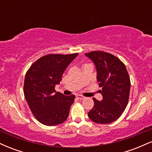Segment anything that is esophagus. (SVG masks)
<instances>
[{
  "mask_svg": "<svg viewBox=\"0 0 152 152\" xmlns=\"http://www.w3.org/2000/svg\"><path fill=\"white\" fill-rule=\"evenodd\" d=\"M76 98H77L78 99H80V100H81V99H84L85 97L83 96H81V95H77L76 96Z\"/></svg>",
  "mask_w": 152,
  "mask_h": 152,
  "instance_id": "obj_1",
  "label": "esophagus"
}]
</instances>
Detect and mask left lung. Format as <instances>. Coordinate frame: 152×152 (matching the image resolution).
Masks as SVG:
<instances>
[{"instance_id": "left-lung-1", "label": "left lung", "mask_w": 152, "mask_h": 152, "mask_svg": "<svg viewBox=\"0 0 152 152\" xmlns=\"http://www.w3.org/2000/svg\"><path fill=\"white\" fill-rule=\"evenodd\" d=\"M94 63L103 99H93L94 106L88 112L91 121L110 124L116 121L126 109L130 92V78L124 64L112 54L103 51L85 53Z\"/></svg>"}]
</instances>
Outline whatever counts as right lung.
I'll list each match as a JSON object with an SVG mask.
<instances>
[{"label": "right lung", "mask_w": 152, "mask_h": 152, "mask_svg": "<svg viewBox=\"0 0 152 152\" xmlns=\"http://www.w3.org/2000/svg\"><path fill=\"white\" fill-rule=\"evenodd\" d=\"M78 53L49 54L36 61L26 73L24 96L33 114L46 126L64 123L69 116L75 96H65L55 91L62 76Z\"/></svg>", "instance_id": "right-lung-1"}]
</instances>
